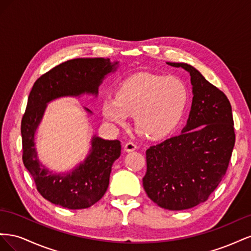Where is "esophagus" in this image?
<instances>
[{
    "label": "esophagus",
    "instance_id": "34e87169",
    "mask_svg": "<svg viewBox=\"0 0 251 251\" xmlns=\"http://www.w3.org/2000/svg\"><path fill=\"white\" fill-rule=\"evenodd\" d=\"M136 149H137V146L134 144L133 142H127V143H126V146H125V151H133Z\"/></svg>",
    "mask_w": 251,
    "mask_h": 251
}]
</instances>
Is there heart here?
Returning a JSON list of instances; mask_svg holds the SVG:
<instances>
[{"label": "heart", "instance_id": "1", "mask_svg": "<svg viewBox=\"0 0 251 251\" xmlns=\"http://www.w3.org/2000/svg\"><path fill=\"white\" fill-rule=\"evenodd\" d=\"M187 100L188 91L180 78L140 73L121 83L116 98H105L101 109L105 119L119 126L134 116L138 134L159 140L176 128Z\"/></svg>", "mask_w": 251, "mask_h": 251}]
</instances>
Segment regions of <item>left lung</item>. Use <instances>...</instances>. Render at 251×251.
Here are the masks:
<instances>
[{"mask_svg": "<svg viewBox=\"0 0 251 251\" xmlns=\"http://www.w3.org/2000/svg\"><path fill=\"white\" fill-rule=\"evenodd\" d=\"M191 75L193 101L181 134L147 150L143 187L169 210H183L208 199L225 176L234 147L231 105L226 95L193 66L166 63Z\"/></svg>", "mask_w": 251, "mask_h": 251, "instance_id": "obj_1", "label": "left lung"}]
</instances>
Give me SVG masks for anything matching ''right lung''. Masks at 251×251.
<instances>
[{
    "instance_id": "1",
    "label": "right lung",
    "mask_w": 251,
    "mask_h": 251,
    "mask_svg": "<svg viewBox=\"0 0 251 251\" xmlns=\"http://www.w3.org/2000/svg\"><path fill=\"white\" fill-rule=\"evenodd\" d=\"M119 62L109 58H75L60 64L37 79L28 97L22 119L23 162L31 174L39 193L49 202L69 209H82L100 201L109 186L112 165L119 158L118 140H105L94 135L85 160L67 173L47 169L37 157L35 133L47 104L60 97H97L98 88ZM85 111L92 115L89 109Z\"/></svg>"
}]
</instances>
